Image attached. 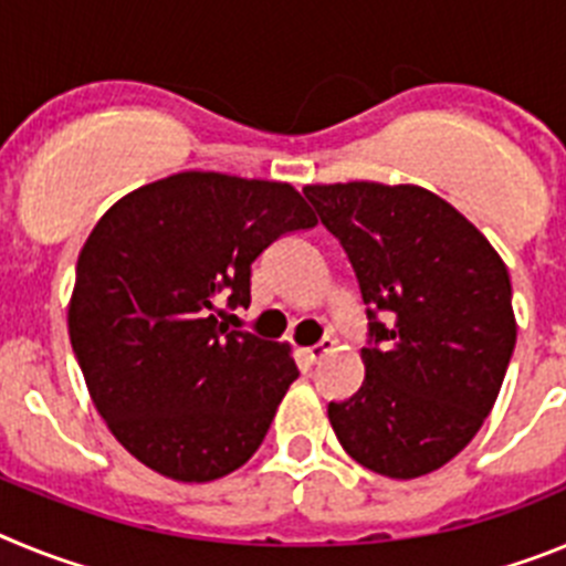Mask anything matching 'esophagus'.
I'll list each match as a JSON object with an SVG mask.
<instances>
[{"mask_svg":"<svg viewBox=\"0 0 566 566\" xmlns=\"http://www.w3.org/2000/svg\"><path fill=\"white\" fill-rule=\"evenodd\" d=\"M332 339H319L317 345H308V348H303V352H300V357L306 359L308 365H314V363H319V359L326 357L328 352H332Z\"/></svg>","mask_w":566,"mask_h":566,"instance_id":"1","label":"esophagus"}]
</instances>
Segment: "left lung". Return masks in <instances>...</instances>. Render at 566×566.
I'll return each instance as SVG.
<instances>
[{
  "instance_id": "left-lung-1",
  "label": "left lung",
  "mask_w": 566,
  "mask_h": 566,
  "mask_svg": "<svg viewBox=\"0 0 566 566\" xmlns=\"http://www.w3.org/2000/svg\"><path fill=\"white\" fill-rule=\"evenodd\" d=\"M303 195L343 243L371 319L359 391L328 402L334 433L388 479L439 470L476 437L513 357L507 266L462 212L413 184H308Z\"/></svg>"
}]
</instances>
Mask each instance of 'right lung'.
Wrapping results in <instances>:
<instances>
[{
    "label": "right lung",
    "mask_w": 566,
    "mask_h": 566,
    "mask_svg": "<svg viewBox=\"0 0 566 566\" xmlns=\"http://www.w3.org/2000/svg\"><path fill=\"white\" fill-rule=\"evenodd\" d=\"M317 223L292 184L178 172L93 227L70 297V343L113 437L175 482H214L258 451L297 379L286 343L229 332L252 263Z\"/></svg>",
    "instance_id": "add662e5"
}]
</instances>
